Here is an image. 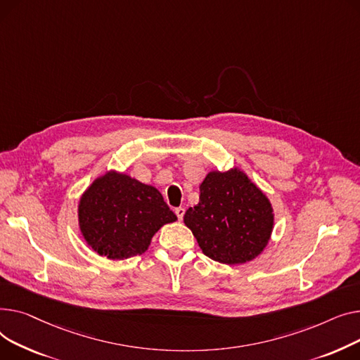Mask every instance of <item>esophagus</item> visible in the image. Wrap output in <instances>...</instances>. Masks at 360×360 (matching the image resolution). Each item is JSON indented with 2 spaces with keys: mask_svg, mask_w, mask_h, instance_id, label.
<instances>
[{
  "mask_svg": "<svg viewBox=\"0 0 360 360\" xmlns=\"http://www.w3.org/2000/svg\"><path fill=\"white\" fill-rule=\"evenodd\" d=\"M174 212H176L179 221H181V219H183V215H184V207H181V206H180V207H176Z\"/></svg>",
  "mask_w": 360,
  "mask_h": 360,
  "instance_id": "34e87169",
  "label": "esophagus"
}]
</instances>
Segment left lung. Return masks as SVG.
Here are the masks:
<instances>
[{
	"label": "left lung",
	"instance_id": "left-lung-1",
	"mask_svg": "<svg viewBox=\"0 0 360 360\" xmlns=\"http://www.w3.org/2000/svg\"><path fill=\"white\" fill-rule=\"evenodd\" d=\"M199 203L184 214L203 255L222 264H243L267 247L274 214L263 190L238 167L212 170L202 180Z\"/></svg>",
	"mask_w": 360,
	"mask_h": 360
}]
</instances>
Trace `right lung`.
Wrapping results in <instances>:
<instances>
[{
  "label": "right lung",
  "mask_w": 360,
  "mask_h": 360,
  "mask_svg": "<svg viewBox=\"0 0 360 360\" xmlns=\"http://www.w3.org/2000/svg\"><path fill=\"white\" fill-rule=\"evenodd\" d=\"M176 221L158 188L116 170L98 176L78 202L84 241L110 260L142 255L155 232Z\"/></svg>",
  "instance_id": "add662e5"
}]
</instances>
